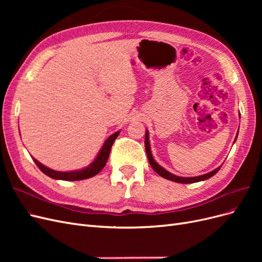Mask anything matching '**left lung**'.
<instances>
[{"mask_svg":"<svg viewBox=\"0 0 262 262\" xmlns=\"http://www.w3.org/2000/svg\"><path fill=\"white\" fill-rule=\"evenodd\" d=\"M239 130V128H238ZM237 136H238V132H237L236 134V139H237ZM235 139V141H236ZM144 144H145V150H146V155H147V158H148V162L150 164V166H152V168L160 175L161 177L165 178V179H168V180H171V181H175V182H179V184H193V182H198V181H202V180H207L209 178H211L212 176L215 175V173L220 170L221 167H217L214 170L208 172V173H204V175H201V176H196V177H180V176H176L173 175V173L169 172L168 170H166L165 168H163L161 165H158L156 163V161L154 160V157L152 155V152H150V145H149V138H148V131L146 130L145 132V141H144Z\"/></svg>","mask_w":262,"mask_h":262,"instance_id":"obj_1","label":"left lung"}]
</instances>
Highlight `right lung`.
Masks as SVG:
<instances>
[{"mask_svg": "<svg viewBox=\"0 0 262 262\" xmlns=\"http://www.w3.org/2000/svg\"><path fill=\"white\" fill-rule=\"evenodd\" d=\"M119 133H120V131L115 132L105 141L104 145L101 146V148L98 152L96 158L94 160V162L83 169L71 170V171H58V170H53L49 167H47V166L42 165L41 163H39L36 158H33V160L39 167V169H40L45 173V175L49 176L50 178H53V179L75 181V180H83V179L91 178V177L96 176L97 173L105 167V165L108 161L110 149H112V146L114 144L115 140L119 136Z\"/></svg>", "mask_w": 262, "mask_h": 262, "instance_id": "add662e5", "label": "right lung"}]
</instances>
